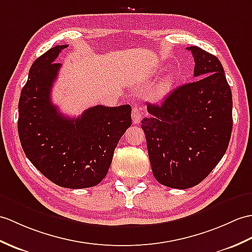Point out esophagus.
I'll use <instances>...</instances> for the list:
<instances>
[{
  "label": "esophagus",
  "mask_w": 252,
  "mask_h": 252,
  "mask_svg": "<svg viewBox=\"0 0 252 252\" xmlns=\"http://www.w3.org/2000/svg\"><path fill=\"white\" fill-rule=\"evenodd\" d=\"M143 118V112L139 107L134 106L132 109V119L134 125H138Z\"/></svg>",
  "instance_id": "1"
}]
</instances>
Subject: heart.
<instances>
[{"mask_svg":"<svg viewBox=\"0 0 252 252\" xmlns=\"http://www.w3.org/2000/svg\"><path fill=\"white\" fill-rule=\"evenodd\" d=\"M172 86V79H166L161 86V92H166Z\"/></svg>","mask_w":252,"mask_h":252,"instance_id":"heart-1","label":"heart"}]
</instances>
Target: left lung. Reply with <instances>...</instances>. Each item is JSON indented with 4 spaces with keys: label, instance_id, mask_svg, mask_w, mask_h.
I'll return each mask as SVG.
<instances>
[{
    "label": "left lung",
    "instance_id": "8db88e82",
    "mask_svg": "<svg viewBox=\"0 0 252 252\" xmlns=\"http://www.w3.org/2000/svg\"><path fill=\"white\" fill-rule=\"evenodd\" d=\"M194 77L176 88L160 105H147L142 120L155 178L161 185L188 189L218 164L232 134V91L216 56L191 46Z\"/></svg>",
    "mask_w": 252,
    "mask_h": 252
}]
</instances>
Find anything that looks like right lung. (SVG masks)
Listing matches in <instances>:
<instances>
[{"mask_svg":"<svg viewBox=\"0 0 252 252\" xmlns=\"http://www.w3.org/2000/svg\"><path fill=\"white\" fill-rule=\"evenodd\" d=\"M67 45L37 58L29 71L18 104V134L32 164L52 183L69 189L90 188L106 176L114 151L131 126V106L96 105L77 118L63 116L51 102V88Z\"/></svg>","mask_w":252,"mask_h":252,"instance_id":"right-lung-1","label":"right lung"}]
</instances>
